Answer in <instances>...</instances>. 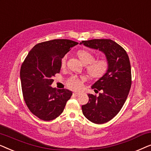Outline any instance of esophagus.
I'll use <instances>...</instances> for the list:
<instances>
[{"instance_id": "obj_1", "label": "esophagus", "mask_w": 151, "mask_h": 151, "mask_svg": "<svg viewBox=\"0 0 151 151\" xmlns=\"http://www.w3.org/2000/svg\"><path fill=\"white\" fill-rule=\"evenodd\" d=\"M80 94H81V93H78V92H74L73 93V96H79Z\"/></svg>"}]
</instances>
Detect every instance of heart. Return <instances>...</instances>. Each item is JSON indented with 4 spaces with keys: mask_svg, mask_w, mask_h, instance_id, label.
<instances>
[{
    "mask_svg": "<svg viewBox=\"0 0 151 151\" xmlns=\"http://www.w3.org/2000/svg\"><path fill=\"white\" fill-rule=\"evenodd\" d=\"M78 55L81 60L82 63L86 65V71L93 78H101L108 71L109 63L106 59H100L95 60L94 55L89 51L80 49L78 51ZM67 56L62 59V65L66 63ZM84 80L83 77H78L77 76H72L67 80V85L70 88L78 90L82 87V82Z\"/></svg>",
    "mask_w": 151,
    "mask_h": 151,
    "instance_id": "obj_1",
    "label": "heart"
}]
</instances>
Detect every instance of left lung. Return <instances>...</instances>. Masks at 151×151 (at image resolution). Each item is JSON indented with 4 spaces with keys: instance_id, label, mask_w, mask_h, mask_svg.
I'll return each instance as SVG.
<instances>
[{
    "instance_id": "left-lung-1",
    "label": "left lung",
    "mask_w": 151,
    "mask_h": 151,
    "mask_svg": "<svg viewBox=\"0 0 151 151\" xmlns=\"http://www.w3.org/2000/svg\"><path fill=\"white\" fill-rule=\"evenodd\" d=\"M89 48L99 49L109 63L107 73L91 86L99 96L88 94L89 100L82 110L88 120L98 124L112 119L122 108L131 86V64L127 51L110 39H93L80 43Z\"/></svg>"
}]
</instances>
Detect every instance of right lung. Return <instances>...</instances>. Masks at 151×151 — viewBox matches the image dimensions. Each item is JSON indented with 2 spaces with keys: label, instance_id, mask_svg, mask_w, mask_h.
Here are the masks:
<instances>
[{
  "label": "right lung",
  "instance_id": "obj_1",
  "mask_svg": "<svg viewBox=\"0 0 151 151\" xmlns=\"http://www.w3.org/2000/svg\"><path fill=\"white\" fill-rule=\"evenodd\" d=\"M67 39L38 43L24 59L20 71L22 91L28 109L44 121L53 120L63 112L72 92L52 88L53 77L59 73L62 58L78 45Z\"/></svg>",
  "mask_w": 151,
  "mask_h": 151
}]
</instances>
